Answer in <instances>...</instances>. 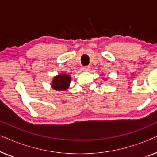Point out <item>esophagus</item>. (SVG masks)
Masks as SVG:
<instances>
[{"label": "esophagus", "mask_w": 157, "mask_h": 157, "mask_svg": "<svg viewBox=\"0 0 157 157\" xmlns=\"http://www.w3.org/2000/svg\"><path fill=\"white\" fill-rule=\"evenodd\" d=\"M81 71H89V68L88 66H83L81 68Z\"/></svg>", "instance_id": "34e87169"}]
</instances>
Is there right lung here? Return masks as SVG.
Segmentation results:
<instances>
[{"instance_id": "right-lung-1", "label": "right lung", "mask_w": 157, "mask_h": 157, "mask_svg": "<svg viewBox=\"0 0 157 157\" xmlns=\"http://www.w3.org/2000/svg\"><path fill=\"white\" fill-rule=\"evenodd\" d=\"M71 80L70 75L61 73L53 77L51 83V88L56 91H66L69 87Z\"/></svg>"}]
</instances>
